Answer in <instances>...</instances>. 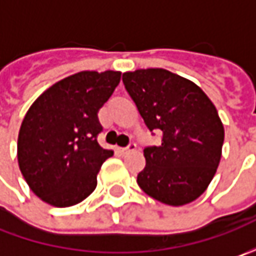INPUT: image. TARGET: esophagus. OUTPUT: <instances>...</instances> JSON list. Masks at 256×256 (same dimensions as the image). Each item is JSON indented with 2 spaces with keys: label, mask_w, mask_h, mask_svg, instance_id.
<instances>
[{
  "label": "esophagus",
  "mask_w": 256,
  "mask_h": 256,
  "mask_svg": "<svg viewBox=\"0 0 256 256\" xmlns=\"http://www.w3.org/2000/svg\"><path fill=\"white\" fill-rule=\"evenodd\" d=\"M135 148H136V144L131 142L128 146H125V148H116V151L121 154V155H125V154L131 152V151H135Z\"/></svg>",
  "instance_id": "esophagus-1"
}]
</instances>
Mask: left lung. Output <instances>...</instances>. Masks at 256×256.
Segmentation results:
<instances>
[{
  "label": "left lung",
  "instance_id": "obj_1",
  "mask_svg": "<svg viewBox=\"0 0 256 256\" xmlns=\"http://www.w3.org/2000/svg\"><path fill=\"white\" fill-rule=\"evenodd\" d=\"M122 81L158 146L144 150L136 182L156 201L181 206L206 191L222 155L224 125L208 95L192 81L164 68L124 72Z\"/></svg>",
  "mask_w": 256,
  "mask_h": 256
}]
</instances>
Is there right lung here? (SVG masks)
Returning <instances> with one entry per match:
<instances>
[{
	"label": "right lung",
	"instance_id": "1",
	"mask_svg": "<svg viewBox=\"0 0 256 256\" xmlns=\"http://www.w3.org/2000/svg\"><path fill=\"white\" fill-rule=\"evenodd\" d=\"M121 81L120 71H81L55 82L25 114L16 144L21 174L38 198L66 208L96 188L114 151L96 141L98 111Z\"/></svg>",
	"mask_w": 256,
	"mask_h": 256
}]
</instances>
